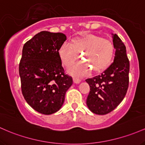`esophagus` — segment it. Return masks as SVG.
Listing matches in <instances>:
<instances>
[{
  "mask_svg": "<svg viewBox=\"0 0 145 145\" xmlns=\"http://www.w3.org/2000/svg\"><path fill=\"white\" fill-rule=\"evenodd\" d=\"M73 81H74V82L76 83V84H79V83L81 82V79L77 77L73 78Z\"/></svg>",
  "mask_w": 145,
  "mask_h": 145,
  "instance_id": "esophagus-1",
  "label": "esophagus"
}]
</instances>
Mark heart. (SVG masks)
Returning a JSON list of instances; mask_svg holds the SVG:
<instances>
[{
  "label": "heart",
  "mask_w": 145,
  "mask_h": 145,
  "mask_svg": "<svg viewBox=\"0 0 145 145\" xmlns=\"http://www.w3.org/2000/svg\"><path fill=\"white\" fill-rule=\"evenodd\" d=\"M114 47L112 41L95 35L75 39L70 44L64 42L59 49V57L66 67L77 61L79 55L84 61L74 64L68 72L77 76L88 74L92 69L99 72L110 64L114 55Z\"/></svg>",
  "instance_id": "heart-1"
}]
</instances>
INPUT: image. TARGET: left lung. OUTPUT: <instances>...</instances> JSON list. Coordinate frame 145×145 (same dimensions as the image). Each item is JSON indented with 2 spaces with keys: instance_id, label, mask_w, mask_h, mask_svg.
Segmentation results:
<instances>
[{
  "instance_id": "left-lung-1",
  "label": "left lung",
  "mask_w": 145,
  "mask_h": 145,
  "mask_svg": "<svg viewBox=\"0 0 145 145\" xmlns=\"http://www.w3.org/2000/svg\"><path fill=\"white\" fill-rule=\"evenodd\" d=\"M112 37L116 49L114 61L101 74L86 80L90 88L86 104L91 112L99 115L113 111L123 100L129 86L126 47L116 34Z\"/></svg>"
}]
</instances>
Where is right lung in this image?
Wrapping results in <instances>:
<instances>
[{"instance_id": "right-lung-1", "label": "right lung", "mask_w": 145, "mask_h": 145, "mask_svg": "<svg viewBox=\"0 0 145 145\" xmlns=\"http://www.w3.org/2000/svg\"><path fill=\"white\" fill-rule=\"evenodd\" d=\"M66 40L64 33L44 31L24 44L19 64L21 90L27 103L39 113L48 115L57 112L72 84L59 55Z\"/></svg>"}]
</instances>
